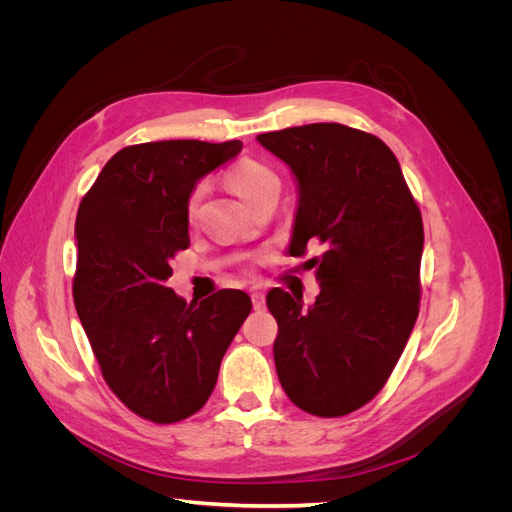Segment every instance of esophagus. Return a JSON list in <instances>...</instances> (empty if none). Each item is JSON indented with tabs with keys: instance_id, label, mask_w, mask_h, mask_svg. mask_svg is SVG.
<instances>
[{
	"instance_id": "obj_1",
	"label": "esophagus",
	"mask_w": 512,
	"mask_h": 512,
	"mask_svg": "<svg viewBox=\"0 0 512 512\" xmlns=\"http://www.w3.org/2000/svg\"><path fill=\"white\" fill-rule=\"evenodd\" d=\"M252 305L254 309H262V305H265V294L260 290H252Z\"/></svg>"
}]
</instances>
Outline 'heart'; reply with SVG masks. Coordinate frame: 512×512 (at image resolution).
<instances>
[{
	"mask_svg": "<svg viewBox=\"0 0 512 512\" xmlns=\"http://www.w3.org/2000/svg\"><path fill=\"white\" fill-rule=\"evenodd\" d=\"M226 181L230 185V190L247 203V200H250L254 194H258L262 188H265V185L277 181V177L273 170L267 168L265 164H260L256 160H241L237 166L230 168ZM200 196H203V185L196 188L188 200V218L190 220H194Z\"/></svg>",
	"mask_w": 512,
	"mask_h": 512,
	"instance_id": "obj_1",
	"label": "heart"
}]
</instances>
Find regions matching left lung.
Masks as SVG:
<instances>
[{
    "label": "left lung",
    "mask_w": 512,
    "mask_h": 512,
    "mask_svg": "<svg viewBox=\"0 0 512 512\" xmlns=\"http://www.w3.org/2000/svg\"><path fill=\"white\" fill-rule=\"evenodd\" d=\"M299 190L290 254L322 243L320 294L273 288V359L294 406L344 416L374 399L389 380L418 316L423 220L395 153L378 136L342 123H309L258 134Z\"/></svg>",
    "instance_id": "left-lung-1"
}]
</instances>
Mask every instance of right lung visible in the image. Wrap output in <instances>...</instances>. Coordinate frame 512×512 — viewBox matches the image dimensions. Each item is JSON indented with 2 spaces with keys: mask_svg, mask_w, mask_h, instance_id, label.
Here are the masks:
<instances>
[{
  "mask_svg": "<svg viewBox=\"0 0 512 512\" xmlns=\"http://www.w3.org/2000/svg\"><path fill=\"white\" fill-rule=\"evenodd\" d=\"M241 141H158L117 151L76 213V314L111 391L134 414L168 425L207 404L232 337L252 309L243 290L188 303L166 280L188 250L196 183Z\"/></svg>",
  "mask_w": 512,
  "mask_h": 512,
  "instance_id": "1",
  "label": "right lung"
}]
</instances>
